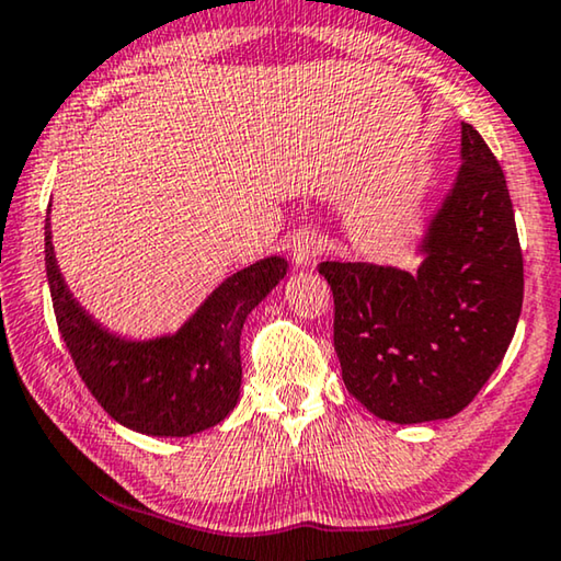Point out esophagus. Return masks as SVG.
Returning a JSON list of instances; mask_svg holds the SVG:
<instances>
[{
  "label": "esophagus",
  "instance_id": "1",
  "mask_svg": "<svg viewBox=\"0 0 561 561\" xmlns=\"http://www.w3.org/2000/svg\"><path fill=\"white\" fill-rule=\"evenodd\" d=\"M322 252L324 244L314 231H299L295 241H291V256H295V262L302 266H312L317 262V256H322Z\"/></svg>",
  "mask_w": 561,
  "mask_h": 561
}]
</instances>
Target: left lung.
I'll use <instances>...</instances> for the list:
<instances>
[{
    "label": "left lung",
    "instance_id": "left-lung-1",
    "mask_svg": "<svg viewBox=\"0 0 561 561\" xmlns=\"http://www.w3.org/2000/svg\"><path fill=\"white\" fill-rule=\"evenodd\" d=\"M456 186L423 241L417 274L322 262L345 388L392 423L450 417L504 360L524 299V259L504 171L461 123Z\"/></svg>",
    "mask_w": 561,
    "mask_h": 561
}]
</instances>
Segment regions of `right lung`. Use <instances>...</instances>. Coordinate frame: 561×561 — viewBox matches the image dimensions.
<instances>
[{
	"mask_svg": "<svg viewBox=\"0 0 561 561\" xmlns=\"http://www.w3.org/2000/svg\"><path fill=\"white\" fill-rule=\"evenodd\" d=\"M45 266L57 328L93 398L128 428L173 438L211 428L233 411L241 386V328L287 274L284 259H262L224 282L173 337L128 342L100 330L67 291L49 221Z\"/></svg>",
	"mask_w": 561,
	"mask_h": 561,
	"instance_id": "add662e5",
	"label": "right lung"
}]
</instances>
